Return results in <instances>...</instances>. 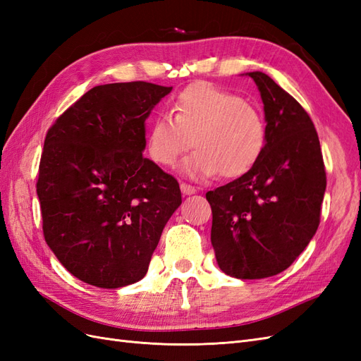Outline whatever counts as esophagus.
<instances>
[{"label":"esophagus","mask_w":361,"mask_h":361,"mask_svg":"<svg viewBox=\"0 0 361 361\" xmlns=\"http://www.w3.org/2000/svg\"><path fill=\"white\" fill-rule=\"evenodd\" d=\"M180 191L183 195H191V194L197 192V188L192 187V185H188V183H180Z\"/></svg>","instance_id":"obj_1"}]
</instances>
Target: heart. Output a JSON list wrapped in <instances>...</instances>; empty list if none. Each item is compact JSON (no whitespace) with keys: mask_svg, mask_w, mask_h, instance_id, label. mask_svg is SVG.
Here are the masks:
<instances>
[{"mask_svg":"<svg viewBox=\"0 0 361 361\" xmlns=\"http://www.w3.org/2000/svg\"><path fill=\"white\" fill-rule=\"evenodd\" d=\"M171 113H159L149 126L147 149L161 166L170 167L192 143L197 147L182 162V173L204 179L241 176L265 147V126L255 105L209 82L182 90Z\"/></svg>","mask_w":361,"mask_h":361,"instance_id":"b5f03b06","label":"heart"}]
</instances>
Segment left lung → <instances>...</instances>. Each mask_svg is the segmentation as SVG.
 Instances as JSON below:
<instances>
[{
	"label": "left lung",
	"instance_id": "left-lung-1",
	"mask_svg": "<svg viewBox=\"0 0 361 361\" xmlns=\"http://www.w3.org/2000/svg\"><path fill=\"white\" fill-rule=\"evenodd\" d=\"M256 82L265 113V147L241 178L206 192L211 243L224 274L267 279L292 265L319 226L326 187L318 133L293 97L264 72Z\"/></svg>",
	"mask_w": 361,
	"mask_h": 361
}]
</instances>
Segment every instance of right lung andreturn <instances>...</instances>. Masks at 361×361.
Here are the masks:
<instances>
[{
  "instance_id": "obj_1",
  "label": "right lung",
  "mask_w": 361,
  "mask_h": 361,
  "mask_svg": "<svg viewBox=\"0 0 361 361\" xmlns=\"http://www.w3.org/2000/svg\"><path fill=\"white\" fill-rule=\"evenodd\" d=\"M171 89L96 85L48 130L37 180L43 235L60 264L92 286L143 279L182 203L178 180L143 157L146 118Z\"/></svg>"
}]
</instances>
